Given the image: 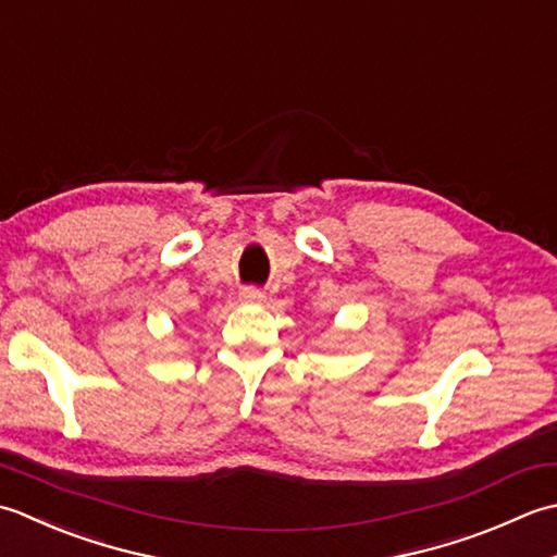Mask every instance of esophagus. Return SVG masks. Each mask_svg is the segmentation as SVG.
Masks as SVG:
<instances>
[{"label":"esophagus","mask_w":557,"mask_h":557,"mask_svg":"<svg viewBox=\"0 0 557 557\" xmlns=\"http://www.w3.org/2000/svg\"><path fill=\"white\" fill-rule=\"evenodd\" d=\"M262 298H264L262 290L255 288V286H245V288L240 290V300H243V302H259Z\"/></svg>","instance_id":"obj_1"}]
</instances>
